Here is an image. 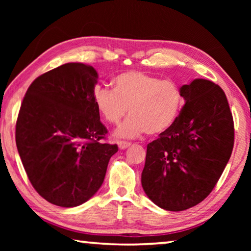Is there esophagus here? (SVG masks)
<instances>
[{
  "instance_id": "obj_1",
  "label": "esophagus",
  "mask_w": 251,
  "mask_h": 251,
  "mask_svg": "<svg viewBox=\"0 0 251 251\" xmlns=\"http://www.w3.org/2000/svg\"><path fill=\"white\" fill-rule=\"evenodd\" d=\"M118 147H120V150H126V148H128L131 144L128 142H118Z\"/></svg>"
}]
</instances>
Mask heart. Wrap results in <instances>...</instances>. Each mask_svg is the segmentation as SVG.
<instances>
[{"label": "heart", "instance_id": "heart-1", "mask_svg": "<svg viewBox=\"0 0 251 251\" xmlns=\"http://www.w3.org/2000/svg\"><path fill=\"white\" fill-rule=\"evenodd\" d=\"M97 110L113 125L120 124L128 108L130 116L115 131L117 138H134L146 131L159 135L175 124L185 100L173 80L130 71L113 79V90L96 88Z\"/></svg>", "mask_w": 251, "mask_h": 251}]
</instances>
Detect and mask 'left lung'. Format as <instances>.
<instances>
[{"label":"left lung","mask_w":251,"mask_h":251,"mask_svg":"<svg viewBox=\"0 0 251 251\" xmlns=\"http://www.w3.org/2000/svg\"><path fill=\"white\" fill-rule=\"evenodd\" d=\"M180 91L185 104L171 128L147 145L142 186L160 208L181 211L214 189L233 147L227 97L211 80L196 78Z\"/></svg>","instance_id":"8db88e82"}]
</instances>
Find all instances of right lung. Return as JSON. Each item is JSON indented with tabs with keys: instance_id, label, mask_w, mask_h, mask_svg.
Listing matches in <instances>:
<instances>
[{
	"instance_id": "add662e5",
	"label": "right lung",
	"mask_w": 251,
	"mask_h": 251,
	"mask_svg": "<svg viewBox=\"0 0 251 251\" xmlns=\"http://www.w3.org/2000/svg\"><path fill=\"white\" fill-rule=\"evenodd\" d=\"M94 67L66 63L29 85L16 122V147L32 186L49 202L76 207L103 184L117 145L94 101Z\"/></svg>"
}]
</instances>
